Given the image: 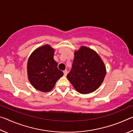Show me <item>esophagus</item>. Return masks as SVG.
Instances as JSON below:
<instances>
[{
  "label": "esophagus",
  "mask_w": 133,
  "mask_h": 133,
  "mask_svg": "<svg viewBox=\"0 0 133 133\" xmlns=\"http://www.w3.org/2000/svg\"><path fill=\"white\" fill-rule=\"evenodd\" d=\"M63 73H64V76H66L67 75V73H68V71H67V70H65L63 71Z\"/></svg>",
  "instance_id": "34e87169"
}]
</instances>
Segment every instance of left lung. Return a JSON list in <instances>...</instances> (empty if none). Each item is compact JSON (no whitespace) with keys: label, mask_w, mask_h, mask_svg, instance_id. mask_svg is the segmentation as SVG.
Here are the masks:
<instances>
[{"label":"left lung","mask_w":133,"mask_h":133,"mask_svg":"<svg viewBox=\"0 0 133 133\" xmlns=\"http://www.w3.org/2000/svg\"><path fill=\"white\" fill-rule=\"evenodd\" d=\"M105 67L96 52L82 46L75 53L70 71L67 76L75 89L82 94L91 93L103 82Z\"/></svg>","instance_id":"8db88e82"}]
</instances>
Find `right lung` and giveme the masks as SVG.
<instances>
[{"mask_svg": "<svg viewBox=\"0 0 133 133\" xmlns=\"http://www.w3.org/2000/svg\"><path fill=\"white\" fill-rule=\"evenodd\" d=\"M53 56V49L46 44L35 50L29 58V80L38 90L50 91L63 75V71L57 68V63L54 60Z\"/></svg>", "mask_w": 133, "mask_h": 133, "instance_id": "obj_1", "label": "right lung"}]
</instances>
